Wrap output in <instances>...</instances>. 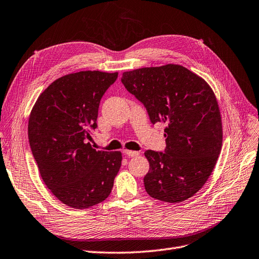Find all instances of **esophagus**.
Masks as SVG:
<instances>
[{"label": "esophagus", "instance_id": "34e87169", "mask_svg": "<svg viewBox=\"0 0 259 259\" xmlns=\"http://www.w3.org/2000/svg\"><path fill=\"white\" fill-rule=\"evenodd\" d=\"M124 153H125L130 157H134V156L139 155L138 151H133V150H124Z\"/></svg>", "mask_w": 259, "mask_h": 259}]
</instances>
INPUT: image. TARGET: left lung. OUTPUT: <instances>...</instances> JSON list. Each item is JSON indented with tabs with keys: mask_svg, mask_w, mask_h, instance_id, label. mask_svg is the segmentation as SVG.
<instances>
[{
	"mask_svg": "<svg viewBox=\"0 0 259 259\" xmlns=\"http://www.w3.org/2000/svg\"><path fill=\"white\" fill-rule=\"evenodd\" d=\"M121 81L145 105L152 124H167L165 152H145L147 193L166 202L189 199L209 179L222 149V119L212 89L177 64L124 72Z\"/></svg>",
	"mask_w": 259,
	"mask_h": 259,
	"instance_id": "1",
	"label": "left lung"
}]
</instances>
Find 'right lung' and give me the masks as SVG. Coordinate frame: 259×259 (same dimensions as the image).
<instances>
[{
  "label": "right lung",
  "instance_id": "right-lung-1",
  "mask_svg": "<svg viewBox=\"0 0 259 259\" xmlns=\"http://www.w3.org/2000/svg\"><path fill=\"white\" fill-rule=\"evenodd\" d=\"M118 73L100 70L68 74L55 80L35 103L28 134L44 183L68 207L87 209L111 193L120 170V151H96L88 139L103 95Z\"/></svg>",
  "mask_w": 259,
  "mask_h": 259
}]
</instances>
